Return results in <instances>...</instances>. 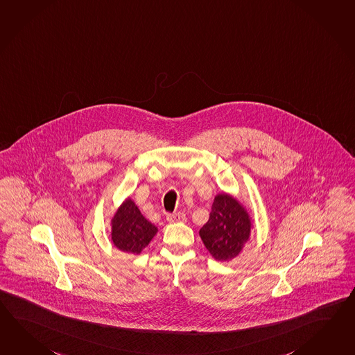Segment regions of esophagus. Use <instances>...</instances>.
I'll return each mask as SVG.
<instances>
[{
	"label": "esophagus",
	"instance_id": "1",
	"mask_svg": "<svg viewBox=\"0 0 355 355\" xmlns=\"http://www.w3.org/2000/svg\"><path fill=\"white\" fill-rule=\"evenodd\" d=\"M166 220L169 223H183V221L187 220V218H186V214L178 211V213L168 214Z\"/></svg>",
	"mask_w": 355,
	"mask_h": 355
}]
</instances>
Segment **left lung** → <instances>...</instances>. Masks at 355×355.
<instances>
[{"label": "left lung", "mask_w": 355, "mask_h": 355, "mask_svg": "<svg viewBox=\"0 0 355 355\" xmlns=\"http://www.w3.org/2000/svg\"><path fill=\"white\" fill-rule=\"evenodd\" d=\"M251 230V221L245 209L229 195L214 198L210 218L200 236L207 251L218 261L234 259L242 251Z\"/></svg>", "instance_id": "left-lung-1"}]
</instances>
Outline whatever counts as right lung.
<instances>
[{
	"label": "right lung",
	"mask_w": 355,
	"mask_h": 355,
	"mask_svg": "<svg viewBox=\"0 0 355 355\" xmlns=\"http://www.w3.org/2000/svg\"><path fill=\"white\" fill-rule=\"evenodd\" d=\"M112 223L113 243L121 251L132 254L141 252L158 232L130 198L119 207Z\"/></svg>",
	"instance_id": "obj_1"
}]
</instances>
